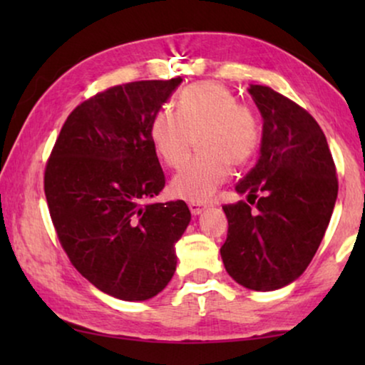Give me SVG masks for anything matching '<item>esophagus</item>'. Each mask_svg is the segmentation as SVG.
<instances>
[{
	"label": "esophagus",
	"mask_w": 365,
	"mask_h": 365,
	"mask_svg": "<svg viewBox=\"0 0 365 365\" xmlns=\"http://www.w3.org/2000/svg\"><path fill=\"white\" fill-rule=\"evenodd\" d=\"M204 209H206V206H202V204H197V202H189V211H191V214H194V216H199Z\"/></svg>",
	"instance_id": "1"
}]
</instances>
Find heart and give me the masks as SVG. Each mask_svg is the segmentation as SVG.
Wrapping results in <instances>:
<instances>
[{"label":"heart","mask_w":365,"mask_h":365,"mask_svg":"<svg viewBox=\"0 0 365 365\" xmlns=\"http://www.w3.org/2000/svg\"><path fill=\"white\" fill-rule=\"evenodd\" d=\"M199 138L201 158L176 178L174 196L191 202L209 201L232 166L251 159L261 141V124L251 106L236 103L226 86L204 81L184 88L178 109H159L151 123L154 148L169 168L179 169L191 156Z\"/></svg>","instance_id":"b5f03b06"}]
</instances>
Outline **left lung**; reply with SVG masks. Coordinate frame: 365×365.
Here are the masks:
<instances>
[{"instance_id":"1","label":"left lung","mask_w":365,"mask_h":365,"mask_svg":"<svg viewBox=\"0 0 365 365\" xmlns=\"http://www.w3.org/2000/svg\"><path fill=\"white\" fill-rule=\"evenodd\" d=\"M249 93L262 114L261 158L237 182L246 201L224 204V267L252 291H276L301 276L317 252L337 199V176L321 126L269 86Z\"/></svg>"}]
</instances>
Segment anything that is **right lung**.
Wrapping results in <instances>:
<instances>
[{
  "label": "right lung",
  "instance_id": "add662e5",
  "mask_svg": "<svg viewBox=\"0 0 365 365\" xmlns=\"http://www.w3.org/2000/svg\"><path fill=\"white\" fill-rule=\"evenodd\" d=\"M181 78L108 88L73 109L44 169L49 216L69 261L121 301H146L176 271L191 212L149 202L166 184L151 123Z\"/></svg>",
  "mask_w": 365,
  "mask_h": 365
}]
</instances>
